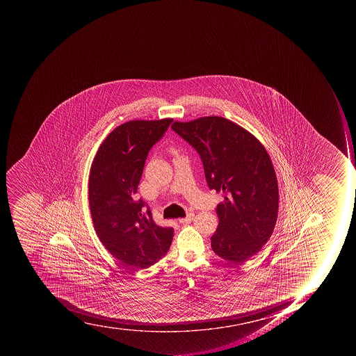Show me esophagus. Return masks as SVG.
I'll list each match as a JSON object with an SVG mask.
<instances>
[{
    "label": "esophagus",
    "mask_w": 356,
    "mask_h": 356,
    "mask_svg": "<svg viewBox=\"0 0 356 356\" xmlns=\"http://www.w3.org/2000/svg\"><path fill=\"white\" fill-rule=\"evenodd\" d=\"M193 219V213H188L185 218H180L178 221H179L180 224H188V222H191Z\"/></svg>",
    "instance_id": "34e87169"
}]
</instances>
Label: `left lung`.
Listing matches in <instances>:
<instances>
[{"instance_id":"obj_1","label":"left lung","mask_w":356,"mask_h":356,"mask_svg":"<svg viewBox=\"0 0 356 356\" xmlns=\"http://www.w3.org/2000/svg\"><path fill=\"white\" fill-rule=\"evenodd\" d=\"M171 129L198 152L209 189L224 193L211 248L226 261L243 263L266 244L277 220V179L268 154L225 118L177 121Z\"/></svg>"}]
</instances>
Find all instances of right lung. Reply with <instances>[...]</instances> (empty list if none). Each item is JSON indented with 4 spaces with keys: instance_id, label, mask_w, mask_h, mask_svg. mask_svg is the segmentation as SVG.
<instances>
[{
    "instance_id": "right-lung-1",
    "label": "right lung",
    "mask_w": 356,
    "mask_h": 356,
    "mask_svg": "<svg viewBox=\"0 0 356 356\" xmlns=\"http://www.w3.org/2000/svg\"><path fill=\"white\" fill-rule=\"evenodd\" d=\"M171 122L135 120L117 127L101 143L90 171L89 204L97 235L113 257L137 268L157 263L174 236V228L154 224L148 204L135 199L147 156Z\"/></svg>"
}]
</instances>
